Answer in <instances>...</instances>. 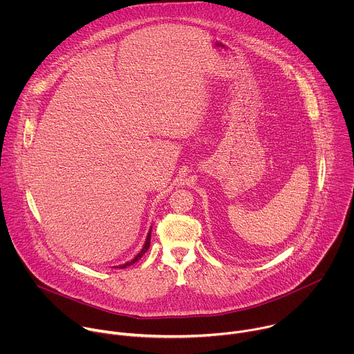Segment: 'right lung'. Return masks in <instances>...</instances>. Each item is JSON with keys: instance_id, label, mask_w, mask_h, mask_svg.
<instances>
[{"instance_id": "1", "label": "right lung", "mask_w": 354, "mask_h": 354, "mask_svg": "<svg viewBox=\"0 0 354 354\" xmlns=\"http://www.w3.org/2000/svg\"><path fill=\"white\" fill-rule=\"evenodd\" d=\"M149 243H151V231L148 232V235H147V241H145V243H144V246H142V249L140 250V254L133 259V261H130V262H127V263H124V265H122L120 266V269H124V268H127V266H130V265H133V263H136L144 254L145 252L148 250V248H149Z\"/></svg>"}]
</instances>
